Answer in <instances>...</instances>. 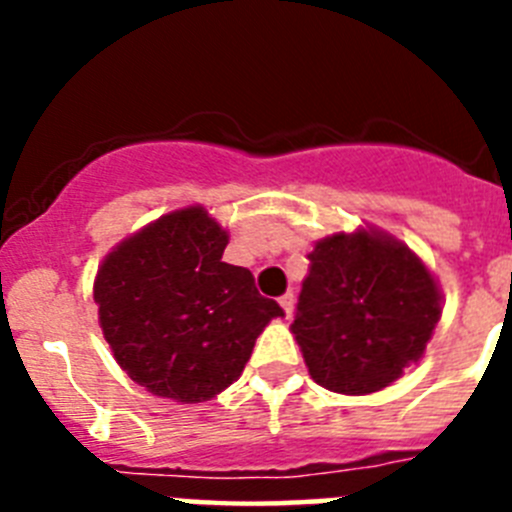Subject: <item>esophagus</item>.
Listing matches in <instances>:
<instances>
[{"mask_svg": "<svg viewBox=\"0 0 512 512\" xmlns=\"http://www.w3.org/2000/svg\"><path fill=\"white\" fill-rule=\"evenodd\" d=\"M279 305L284 307V312H287V318H289V315H292V310H295V292L289 289L287 295L279 297Z\"/></svg>", "mask_w": 512, "mask_h": 512, "instance_id": "esophagus-1", "label": "esophagus"}]
</instances>
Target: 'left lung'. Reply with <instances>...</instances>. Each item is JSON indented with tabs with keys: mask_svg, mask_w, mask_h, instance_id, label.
<instances>
[{
	"mask_svg": "<svg viewBox=\"0 0 512 512\" xmlns=\"http://www.w3.org/2000/svg\"><path fill=\"white\" fill-rule=\"evenodd\" d=\"M441 310V287L418 253L366 225L315 241L289 330L320 387L372 395L423 359Z\"/></svg>",
	"mask_w": 512,
	"mask_h": 512,
	"instance_id": "8db88e82",
	"label": "left lung"
}]
</instances>
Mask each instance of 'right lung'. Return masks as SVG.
Segmentation results:
<instances>
[{
  "instance_id": "obj_1",
  "label": "right lung",
  "mask_w": 512,
  "mask_h": 512,
  "mask_svg": "<svg viewBox=\"0 0 512 512\" xmlns=\"http://www.w3.org/2000/svg\"><path fill=\"white\" fill-rule=\"evenodd\" d=\"M228 230L202 205L161 215L97 269L99 328L135 384L182 405L212 400L243 374L253 343L284 310L253 274L225 264Z\"/></svg>"
}]
</instances>
